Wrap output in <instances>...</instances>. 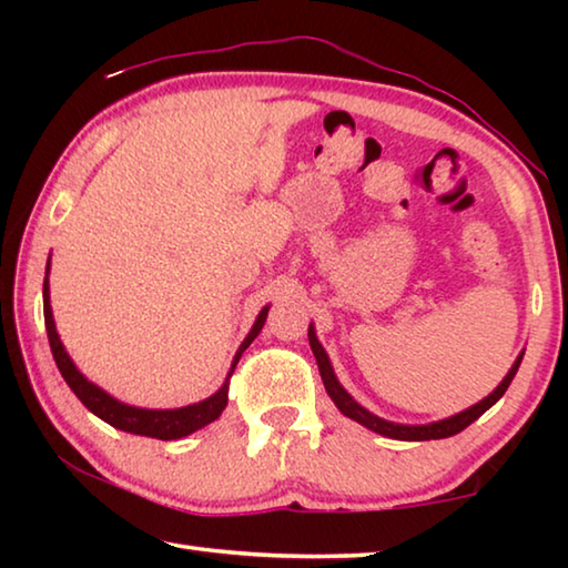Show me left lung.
Instances as JSON below:
<instances>
[{"mask_svg": "<svg viewBox=\"0 0 568 568\" xmlns=\"http://www.w3.org/2000/svg\"><path fill=\"white\" fill-rule=\"evenodd\" d=\"M307 341H311V348H313V355L315 361H318V371H321V378H323V386L325 390H328L331 400L335 403V408H338L343 416H348L351 420L361 423V426H365L368 430H373V434H381L386 438H396V440H436V438H448V436H456L464 430L466 426H470L478 416H484V413L494 406V403L504 396L506 388L511 386V381L516 376L518 365H521L524 361V351L516 355V361L511 368H508V373L504 376V381L498 383V386L488 393V396L484 400L474 403V406L456 413V416H448V418H440V420H434V423H420V426H408V423H393V420H386L376 416V413H371L368 408H363L358 400H355L348 390H345L341 386L338 376H335L333 365H331V358L328 353H325V348L318 341V335H315V325L311 323V328H307Z\"/></svg>", "mask_w": 568, "mask_h": 568, "instance_id": "1", "label": "left lung"}]
</instances>
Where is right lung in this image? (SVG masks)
I'll return each instance as SVG.
<instances>
[{"instance_id":"1","label":"right lung","mask_w":568,"mask_h":568,"mask_svg":"<svg viewBox=\"0 0 568 568\" xmlns=\"http://www.w3.org/2000/svg\"><path fill=\"white\" fill-rule=\"evenodd\" d=\"M42 303H44V325H47V338H50V348L54 355L57 368H60L62 378L67 381V386L74 390V396L84 403V408L92 410L94 416L102 418L110 426L124 430V434H134V436H148V438H160V440H175L182 436L195 434V430L205 428L207 423H213L220 418V413L227 406V386H230V376H233L235 365L240 361V355L245 353L250 343L257 338V333L263 331L267 311L271 305H265L257 318L253 323V328L245 335V341L240 343V348L233 358V365H230V373L223 386H220L213 396L197 403H190V406L182 408H138L130 406V403H122L114 396H110L108 390L94 386L92 381H88L84 373H80L74 361L70 358V353L60 341V333H57L54 325V315H52V305H50V263H47L44 271V287H42Z\"/></svg>"}]
</instances>
